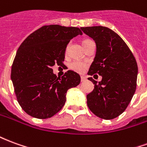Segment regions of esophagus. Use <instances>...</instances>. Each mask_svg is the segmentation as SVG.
Segmentation results:
<instances>
[{
  "label": "esophagus",
  "mask_w": 147,
  "mask_h": 147,
  "mask_svg": "<svg viewBox=\"0 0 147 147\" xmlns=\"http://www.w3.org/2000/svg\"><path fill=\"white\" fill-rule=\"evenodd\" d=\"M86 76H81V82H84L85 80H86Z\"/></svg>",
  "instance_id": "esophagus-1"
}]
</instances>
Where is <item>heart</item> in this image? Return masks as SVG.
I'll list each match as a JSON object with an SVG mask.
<instances>
[{
  "instance_id": "b5f03b06",
  "label": "heart",
  "mask_w": 147,
  "mask_h": 147,
  "mask_svg": "<svg viewBox=\"0 0 147 147\" xmlns=\"http://www.w3.org/2000/svg\"><path fill=\"white\" fill-rule=\"evenodd\" d=\"M90 42V40H84L83 42V45H86L87 44L88 42ZM70 67L71 69H72L75 71H76V72H79V73H82L83 72L85 69H86V64L85 63H83L82 61H73L71 64H70Z\"/></svg>"
}]
</instances>
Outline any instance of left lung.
Here are the masks:
<instances>
[{
	"label": "left lung",
	"instance_id": "1",
	"mask_svg": "<svg viewBox=\"0 0 147 147\" xmlns=\"http://www.w3.org/2000/svg\"><path fill=\"white\" fill-rule=\"evenodd\" d=\"M96 43V55L88 75L102 80L86 95L90 110L105 120L116 118L126 109L136 89L138 66L128 46L116 32L102 26L81 27ZM95 76V75H94Z\"/></svg>",
	"mask_w": 147,
	"mask_h": 147
}]
</instances>
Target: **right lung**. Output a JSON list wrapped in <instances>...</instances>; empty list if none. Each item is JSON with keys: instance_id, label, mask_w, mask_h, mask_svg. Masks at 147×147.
Here are the masks:
<instances>
[{"instance_id": "obj_1", "label": "right lung", "mask_w": 147, "mask_h": 147, "mask_svg": "<svg viewBox=\"0 0 147 147\" xmlns=\"http://www.w3.org/2000/svg\"><path fill=\"white\" fill-rule=\"evenodd\" d=\"M79 34L83 32L78 27L48 25L30 34L19 47L11 79L18 102L28 115L38 119L54 116L63 108L67 90L80 83L73 71L61 78L51 68L63 65L67 44Z\"/></svg>"}]
</instances>
